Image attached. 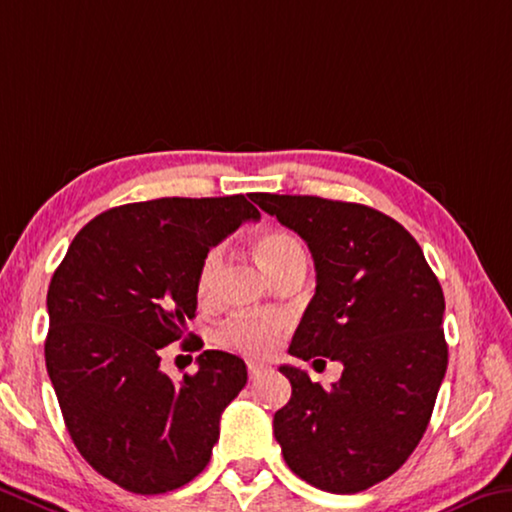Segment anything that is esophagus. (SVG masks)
I'll use <instances>...</instances> for the list:
<instances>
[{
    "label": "esophagus",
    "mask_w": 512,
    "mask_h": 512,
    "mask_svg": "<svg viewBox=\"0 0 512 512\" xmlns=\"http://www.w3.org/2000/svg\"><path fill=\"white\" fill-rule=\"evenodd\" d=\"M264 371H266V364L255 362V360L248 362V376H250V378H259Z\"/></svg>",
    "instance_id": "obj_1"
}]
</instances>
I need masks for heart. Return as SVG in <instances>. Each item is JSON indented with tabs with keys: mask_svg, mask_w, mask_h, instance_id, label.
<instances>
[{
	"mask_svg": "<svg viewBox=\"0 0 512 512\" xmlns=\"http://www.w3.org/2000/svg\"><path fill=\"white\" fill-rule=\"evenodd\" d=\"M255 255L262 264V269L271 275L285 269L296 257H305L303 246L296 237L282 230H266L255 239ZM221 266V250L214 248L202 257V264L196 275V296L198 300L212 298L216 271ZM282 332V323L275 319H248V316H237V319L225 321L218 330V342L223 346L237 348L248 355H269L275 344H278Z\"/></svg>",
	"mask_w": 512,
	"mask_h": 512,
	"instance_id": "obj_1",
	"label": "heart"
}]
</instances>
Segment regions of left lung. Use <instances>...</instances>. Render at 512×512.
<instances>
[{"mask_svg": "<svg viewBox=\"0 0 512 512\" xmlns=\"http://www.w3.org/2000/svg\"><path fill=\"white\" fill-rule=\"evenodd\" d=\"M314 257L316 291L291 339L300 360L342 362L323 389L282 364L291 399L273 433L294 474L353 494L392 476L426 433L449 362L444 294L415 237L358 202L253 193Z\"/></svg>", "mask_w": 512, "mask_h": 512, "instance_id": "8db88e82", "label": "left lung"}]
</instances>
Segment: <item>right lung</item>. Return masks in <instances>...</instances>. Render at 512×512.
<instances>
[{"label": "right lung", "instance_id": "1", "mask_svg": "<svg viewBox=\"0 0 512 512\" xmlns=\"http://www.w3.org/2000/svg\"><path fill=\"white\" fill-rule=\"evenodd\" d=\"M257 218L243 196L132 202L81 227L54 271L47 373L77 451L120 488L170 492L207 467L246 364L205 351L175 383L161 348L196 316L202 257Z\"/></svg>", "mask_w": 512, "mask_h": 512}]
</instances>
